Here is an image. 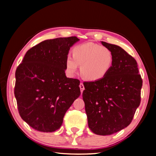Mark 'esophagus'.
Listing matches in <instances>:
<instances>
[{"instance_id":"34e87169","label":"esophagus","mask_w":156,"mask_h":156,"mask_svg":"<svg viewBox=\"0 0 156 156\" xmlns=\"http://www.w3.org/2000/svg\"><path fill=\"white\" fill-rule=\"evenodd\" d=\"M79 87H80V91H81V93H83V90L84 89V87L83 84L81 83L80 84V85H79Z\"/></svg>"}]
</instances>
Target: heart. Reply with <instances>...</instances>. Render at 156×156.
<instances>
[{
	"mask_svg": "<svg viewBox=\"0 0 156 156\" xmlns=\"http://www.w3.org/2000/svg\"><path fill=\"white\" fill-rule=\"evenodd\" d=\"M114 61L113 52L108 47L93 43L78 44L72 49V57L68 55L65 60L67 74L73 77L80 66V72L87 80L99 81L106 77Z\"/></svg>",
	"mask_w": 156,
	"mask_h": 156,
	"instance_id": "b5f03b06",
	"label": "heart"
}]
</instances>
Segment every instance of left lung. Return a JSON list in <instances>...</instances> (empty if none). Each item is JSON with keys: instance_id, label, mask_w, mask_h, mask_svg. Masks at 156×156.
Wrapping results in <instances>:
<instances>
[{"instance_id": "left-lung-1", "label": "left lung", "mask_w": 156, "mask_h": 156, "mask_svg": "<svg viewBox=\"0 0 156 156\" xmlns=\"http://www.w3.org/2000/svg\"><path fill=\"white\" fill-rule=\"evenodd\" d=\"M113 52L112 69L101 80L84 83L88 126L95 134L112 135L126 127L140 104L142 86L136 60L122 47L101 42Z\"/></svg>"}]
</instances>
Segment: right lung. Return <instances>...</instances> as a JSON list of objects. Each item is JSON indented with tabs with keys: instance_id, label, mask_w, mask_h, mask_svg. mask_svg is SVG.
I'll use <instances>...</instances> for the list:
<instances>
[{
	"instance_id": "right-lung-1",
	"label": "right lung",
	"mask_w": 156,
	"mask_h": 156,
	"mask_svg": "<svg viewBox=\"0 0 156 156\" xmlns=\"http://www.w3.org/2000/svg\"><path fill=\"white\" fill-rule=\"evenodd\" d=\"M77 37L41 42L29 49L16 71L14 95L19 114L31 127L53 132L80 96V81L65 75V60Z\"/></svg>"
}]
</instances>
